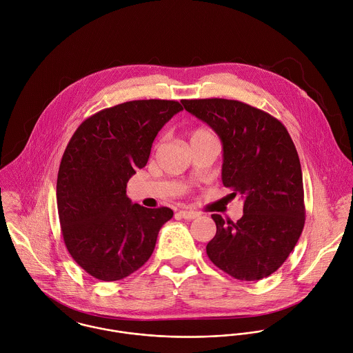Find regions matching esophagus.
<instances>
[{
    "mask_svg": "<svg viewBox=\"0 0 353 353\" xmlns=\"http://www.w3.org/2000/svg\"><path fill=\"white\" fill-rule=\"evenodd\" d=\"M184 219H195L196 216H199V214L196 212H191V210H180L179 212Z\"/></svg>",
    "mask_w": 353,
    "mask_h": 353,
    "instance_id": "34e87169",
    "label": "esophagus"
}]
</instances>
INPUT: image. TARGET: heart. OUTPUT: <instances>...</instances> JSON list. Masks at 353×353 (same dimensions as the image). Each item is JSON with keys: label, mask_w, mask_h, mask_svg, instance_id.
I'll list each match as a JSON object with an SVG mask.
<instances>
[{"label": "heart", "mask_w": 353, "mask_h": 353, "mask_svg": "<svg viewBox=\"0 0 353 353\" xmlns=\"http://www.w3.org/2000/svg\"><path fill=\"white\" fill-rule=\"evenodd\" d=\"M212 138H214V135H212L209 130H206V128H196V130H194V131L191 132L190 141L194 143V141H203V139H212Z\"/></svg>", "instance_id": "b5f03b06"}]
</instances>
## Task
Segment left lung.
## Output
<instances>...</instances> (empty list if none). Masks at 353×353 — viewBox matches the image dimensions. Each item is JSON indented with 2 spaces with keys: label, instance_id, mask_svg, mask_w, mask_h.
<instances>
[{
  "label": "left lung",
  "instance_id": "obj_1",
  "mask_svg": "<svg viewBox=\"0 0 353 353\" xmlns=\"http://www.w3.org/2000/svg\"><path fill=\"white\" fill-rule=\"evenodd\" d=\"M222 141V183L244 199L233 222L212 214L216 233L206 247L212 263L241 281L281 268L305 221L300 159L286 128L272 114L234 99H183Z\"/></svg>",
  "mask_w": 353,
  "mask_h": 353
}]
</instances>
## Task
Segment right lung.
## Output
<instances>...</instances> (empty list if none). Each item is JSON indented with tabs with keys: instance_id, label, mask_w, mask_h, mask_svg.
<instances>
[{
	"instance_id": "right-lung-1",
	"label": "right lung",
	"mask_w": 353,
	"mask_h": 353,
	"mask_svg": "<svg viewBox=\"0 0 353 353\" xmlns=\"http://www.w3.org/2000/svg\"><path fill=\"white\" fill-rule=\"evenodd\" d=\"M183 106L141 99L103 109L72 135L57 177V209L73 261L101 281H119L150 259L169 208L131 203L127 183L145 166L159 130Z\"/></svg>"
}]
</instances>
